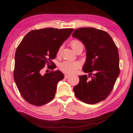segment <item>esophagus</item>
Here are the masks:
<instances>
[{"label": "esophagus", "instance_id": "1", "mask_svg": "<svg viewBox=\"0 0 133 133\" xmlns=\"http://www.w3.org/2000/svg\"><path fill=\"white\" fill-rule=\"evenodd\" d=\"M64 77H65V79H68V78H69V77H70V75L65 74V75H64Z\"/></svg>", "mask_w": 133, "mask_h": 133}]
</instances>
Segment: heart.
<instances>
[{
  "label": "heart",
  "mask_w": 133,
  "mask_h": 133,
  "mask_svg": "<svg viewBox=\"0 0 133 133\" xmlns=\"http://www.w3.org/2000/svg\"><path fill=\"white\" fill-rule=\"evenodd\" d=\"M70 45L72 49L75 52H78L80 50L83 49V44L82 43L77 39H74L70 43ZM62 52V46H60L57 53V55L58 56ZM60 69L64 73L66 74H73L78 70L79 68V64L78 63H73L69 62H64L60 65Z\"/></svg>",
  "instance_id": "1"
}]
</instances>
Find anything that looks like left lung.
<instances>
[{
  "label": "left lung",
  "instance_id": "left-lung-1",
  "mask_svg": "<svg viewBox=\"0 0 133 133\" xmlns=\"http://www.w3.org/2000/svg\"><path fill=\"white\" fill-rule=\"evenodd\" d=\"M72 37L85 45L87 59L83 71L92 74L79 76V83L73 88L75 95L87 104L102 102L113 89L120 73L118 48L106 31L93 28L75 29Z\"/></svg>",
  "mask_w": 133,
  "mask_h": 133
}]
</instances>
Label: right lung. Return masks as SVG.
Instances as JSON below:
<instances>
[{
    "label": "right lung",
    "mask_w": 133,
    "mask_h": 133,
    "mask_svg": "<svg viewBox=\"0 0 133 133\" xmlns=\"http://www.w3.org/2000/svg\"><path fill=\"white\" fill-rule=\"evenodd\" d=\"M73 30L53 28L33 30L18 46L14 79L22 97L31 105H43L54 98L57 84L64 79V74L59 70H51L44 75L41 73L45 65L48 68L54 67L52 60Z\"/></svg>",
    "instance_id": "obj_1"
}]
</instances>
